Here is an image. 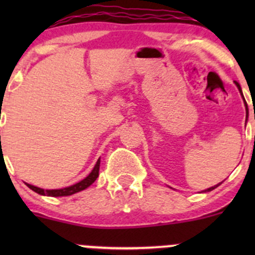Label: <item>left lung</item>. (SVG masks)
Wrapping results in <instances>:
<instances>
[{"label":"left lung","mask_w":255,"mask_h":255,"mask_svg":"<svg viewBox=\"0 0 255 255\" xmlns=\"http://www.w3.org/2000/svg\"><path fill=\"white\" fill-rule=\"evenodd\" d=\"M235 84H236V86H237V87H238L239 92H241L242 97H243V100H244V96H243V92H242V89H241V85H239L237 81H235ZM244 102H246V100H244ZM221 184H222V182H220V184L215 185V186H212V187H208V189H206V190H204V192H208V191H212V190H213V189H216V187H217V186H218V185H221Z\"/></svg>","instance_id":"1"}]
</instances>
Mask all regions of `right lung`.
Returning <instances> with one entry per match:
<instances>
[{"label": "right lung", "mask_w": 255, "mask_h": 255, "mask_svg": "<svg viewBox=\"0 0 255 255\" xmlns=\"http://www.w3.org/2000/svg\"><path fill=\"white\" fill-rule=\"evenodd\" d=\"M99 170H100V159L97 160L96 165L94 166L91 173L89 174L85 179H82L81 181L76 182V184L71 185V186L68 187H64V189H54V190H44V189H40V187L34 186V185H30L27 184V186L29 189H32L33 191L37 192V194L43 195V196H51V197H59V196H70V195L76 194V192L82 191V190L87 189L90 185H92L95 182V180L99 177Z\"/></svg>", "instance_id": "obj_1"}]
</instances>
